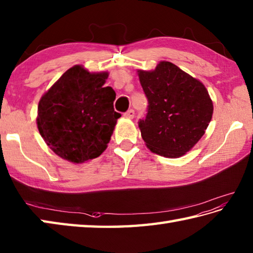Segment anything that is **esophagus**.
<instances>
[{
  "instance_id": "1",
  "label": "esophagus",
  "mask_w": 253,
  "mask_h": 253,
  "mask_svg": "<svg viewBox=\"0 0 253 253\" xmlns=\"http://www.w3.org/2000/svg\"><path fill=\"white\" fill-rule=\"evenodd\" d=\"M123 116H125L126 118H127V119H133V118H134V110L133 109L127 110Z\"/></svg>"
}]
</instances>
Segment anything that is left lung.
<instances>
[{"label": "left lung", "mask_w": 253, "mask_h": 253, "mask_svg": "<svg viewBox=\"0 0 253 253\" xmlns=\"http://www.w3.org/2000/svg\"><path fill=\"white\" fill-rule=\"evenodd\" d=\"M148 100L145 119L138 122L149 151L168 158L189 152L203 136L213 116L208 89L171 62L153 71H137Z\"/></svg>", "instance_id": "1"}]
</instances>
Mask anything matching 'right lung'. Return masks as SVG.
<instances>
[{
  "instance_id": "1",
  "label": "right lung",
  "mask_w": 253,
  "mask_h": 253,
  "mask_svg": "<svg viewBox=\"0 0 253 253\" xmlns=\"http://www.w3.org/2000/svg\"><path fill=\"white\" fill-rule=\"evenodd\" d=\"M109 73H90L74 65L41 97L37 126L47 145L81 164L100 156L121 117L113 109L116 92L105 87Z\"/></svg>"
}]
</instances>
